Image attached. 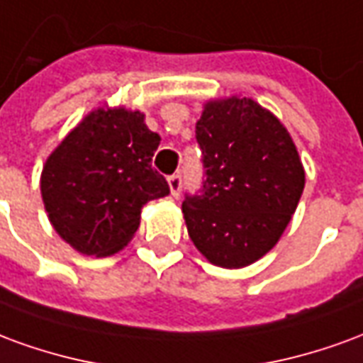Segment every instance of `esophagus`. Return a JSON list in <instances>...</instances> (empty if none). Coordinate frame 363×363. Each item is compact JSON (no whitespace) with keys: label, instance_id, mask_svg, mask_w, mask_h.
I'll use <instances>...</instances> for the list:
<instances>
[{"label":"esophagus","instance_id":"34e87169","mask_svg":"<svg viewBox=\"0 0 363 363\" xmlns=\"http://www.w3.org/2000/svg\"><path fill=\"white\" fill-rule=\"evenodd\" d=\"M167 182H169L171 194H173V196H179V194H181V186H182V177H181V174H171V177L167 179Z\"/></svg>","mask_w":363,"mask_h":363}]
</instances>
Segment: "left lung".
<instances>
[{
	"label": "left lung",
	"mask_w": 363,
	"mask_h": 363,
	"mask_svg": "<svg viewBox=\"0 0 363 363\" xmlns=\"http://www.w3.org/2000/svg\"><path fill=\"white\" fill-rule=\"evenodd\" d=\"M206 179L182 213L212 264L243 268L288 228L305 186L296 143L272 112L247 96L208 101L196 122Z\"/></svg>",
	"instance_id": "1"
}]
</instances>
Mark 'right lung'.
<instances>
[{"mask_svg": "<svg viewBox=\"0 0 363 363\" xmlns=\"http://www.w3.org/2000/svg\"><path fill=\"white\" fill-rule=\"evenodd\" d=\"M159 142L140 111L89 112L44 163L40 192L56 233L89 257L128 245L143 206L169 194L165 177L151 167Z\"/></svg>", "mask_w": 363, "mask_h": 363, "instance_id": "1", "label": "right lung"}]
</instances>
